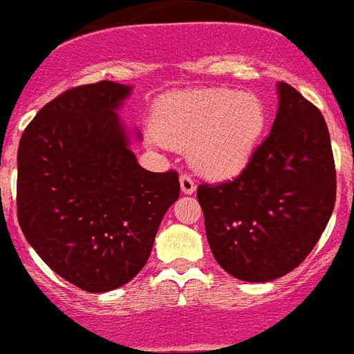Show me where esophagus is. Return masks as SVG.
Listing matches in <instances>:
<instances>
[{
  "instance_id": "obj_1",
  "label": "esophagus",
  "mask_w": 354,
  "mask_h": 354,
  "mask_svg": "<svg viewBox=\"0 0 354 354\" xmlns=\"http://www.w3.org/2000/svg\"><path fill=\"white\" fill-rule=\"evenodd\" d=\"M180 185H181V192L187 194V196L196 192V183H194V180L189 176V174H181Z\"/></svg>"
}]
</instances>
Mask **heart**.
Returning a JSON list of instances; mask_svg holds the SVG:
<instances>
[{
    "label": "heart",
    "mask_w": 354,
    "mask_h": 354,
    "mask_svg": "<svg viewBox=\"0 0 354 354\" xmlns=\"http://www.w3.org/2000/svg\"><path fill=\"white\" fill-rule=\"evenodd\" d=\"M266 122V106L256 93L227 88L167 95L151 111L155 139L167 148H189L194 169L212 180H227L247 167Z\"/></svg>",
    "instance_id": "b5f03b06"
}]
</instances>
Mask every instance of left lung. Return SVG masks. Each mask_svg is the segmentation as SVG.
Wrapping results in <instances>:
<instances>
[{
    "mask_svg": "<svg viewBox=\"0 0 354 354\" xmlns=\"http://www.w3.org/2000/svg\"><path fill=\"white\" fill-rule=\"evenodd\" d=\"M277 91L275 122L247 167L231 181L197 187L213 257L247 282H270L301 264L335 206L323 114L288 82Z\"/></svg>",
    "mask_w": 354,
    "mask_h": 354,
    "instance_id": "1",
    "label": "left lung"
}]
</instances>
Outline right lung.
<instances>
[{
	"label": "right lung",
	"instance_id": "add662e5",
	"mask_svg": "<svg viewBox=\"0 0 354 354\" xmlns=\"http://www.w3.org/2000/svg\"><path fill=\"white\" fill-rule=\"evenodd\" d=\"M130 91L113 81L66 90L19 142V225L53 272L88 292L122 288L141 272L180 197L176 171L142 169L130 149L116 113Z\"/></svg>",
	"mask_w": 354,
	"mask_h": 354
}]
</instances>
